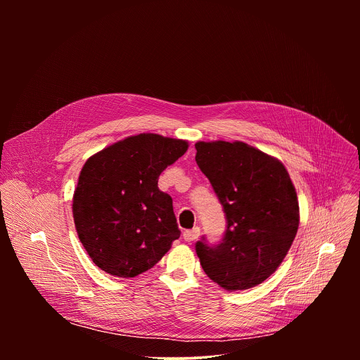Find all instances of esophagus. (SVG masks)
I'll use <instances>...</instances> for the list:
<instances>
[{
    "mask_svg": "<svg viewBox=\"0 0 360 360\" xmlns=\"http://www.w3.org/2000/svg\"><path fill=\"white\" fill-rule=\"evenodd\" d=\"M198 236H199V228H193L184 232V239L186 242H193L195 239H198Z\"/></svg>",
    "mask_w": 360,
    "mask_h": 360,
    "instance_id": "34e87169",
    "label": "esophagus"
}]
</instances>
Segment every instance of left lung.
Instances as JSON below:
<instances>
[{
  "label": "left lung",
  "instance_id": "left-lung-1",
  "mask_svg": "<svg viewBox=\"0 0 360 360\" xmlns=\"http://www.w3.org/2000/svg\"><path fill=\"white\" fill-rule=\"evenodd\" d=\"M195 161L222 205L226 231L195 250L203 272L226 290L268 279L282 264L299 226V203L281 161L245 142H196Z\"/></svg>",
  "mask_w": 360,
  "mask_h": 360
}]
</instances>
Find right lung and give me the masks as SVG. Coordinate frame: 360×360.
Returning <instances> with one entry per match:
<instances>
[{
	"mask_svg": "<svg viewBox=\"0 0 360 360\" xmlns=\"http://www.w3.org/2000/svg\"><path fill=\"white\" fill-rule=\"evenodd\" d=\"M188 149L157 134L128 136L92 155L81 169L72 214L81 243L104 272L134 278L158 264L181 231L161 172Z\"/></svg>",
	"mask_w": 360,
	"mask_h": 360,
	"instance_id": "obj_1",
	"label": "right lung"
}]
</instances>
